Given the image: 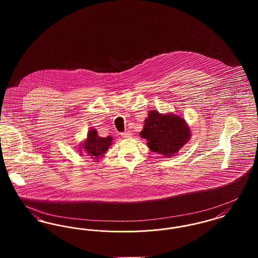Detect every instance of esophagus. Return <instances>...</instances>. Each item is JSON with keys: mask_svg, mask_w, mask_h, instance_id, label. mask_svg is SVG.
I'll return each instance as SVG.
<instances>
[{"mask_svg": "<svg viewBox=\"0 0 258 258\" xmlns=\"http://www.w3.org/2000/svg\"><path fill=\"white\" fill-rule=\"evenodd\" d=\"M121 135H122L123 138H130L132 136V133L130 131H127V132H124V133L121 134Z\"/></svg>", "mask_w": 258, "mask_h": 258, "instance_id": "1", "label": "esophagus"}]
</instances>
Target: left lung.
I'll return each instance as SVG.
<instances>
[{
  "label": "left lung",
  "instance_id": "8db88e82",
  "mask_svg": "<svg viewBox=\"0 0 258 258\" xmlns=\"http://www.w3.org/2000/svg\"><path fill=\"white\" fill-rule=\"evenodd\" d=\"M190 130L179 115L161 114L157 110L149 112L140 136L147 140L148 147L163 158H170L190 138Z\"/></svg>",
  "mask_w": 258,
  "mask_h": 258
}]
</instances>
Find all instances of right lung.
Returning a JSON list of instances; mask_svg holds the SVG:
<instances>
[{
  "mask_svg": "<svg viewBox=\"0 0 258 258\" xmlns=\"http://www.w3.org/2000/svg\"><path fill=\"white\" fill-rule=\"evenodd\" d=\"M112 141L113 138L111 136L100 137L98 136L97 130L92 128L88 132L86 140L80 146V152H84V154H86L85 156H89L91 159L98 161L112 145Z\"/></svg>",
  "mask_w": 258,
  "mask_h": 258,
  "instance_id": "1",
  "label": "right lung"
}]
</instances>
